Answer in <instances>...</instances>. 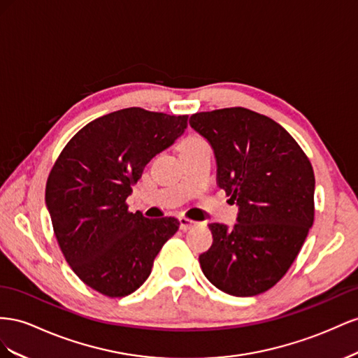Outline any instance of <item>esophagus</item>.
Returning a JSON list of instances; mask_svg holds the SVG:
<instances>
[{
	"instance_id": "34e87169",
	"label": "esophagus",
	"mask_w": 358,
	"mask_h": 358,
	"mask_svg": "<svg viewBox=\"0 0 358 358\" xmlns=\"http://www.w3.org/2000/svg\"><path fill=\"white\" fill-rule=\"evenodd\" d=\"M178 222H180V228H181L182 231H187V229H190L192 227H195V224H196L195 220H190V219H187V217H185V216H181V217L178 219Z\"/></svg>"
}]
</instances>
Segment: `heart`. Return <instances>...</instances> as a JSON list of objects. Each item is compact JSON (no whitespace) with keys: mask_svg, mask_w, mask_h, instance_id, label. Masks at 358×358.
Segmentation results:
<instances>
[{"mask_svg":"<svg viewBox=\"0 0 358 358\" xmlns=\"http://www.w3.org/2000/svg\"><path fill=\"white\" fill-rule=\"evenodd\" d=\"M206 144H207V142L203 141L201 136L192 135V136H187L185 141H181L180 151H182V150H190V148H196V147L206 145Z\"/></svg>","mask_w":358,"mask_h":358,"instance_id":"heart-1","label":"heart"}]
</instances>
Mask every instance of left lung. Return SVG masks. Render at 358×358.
<instances>
[{
    "mask_svg": "<svg viewBox=\"0 0 358 358\" xmlns=\"http://www.w3.org/2000/svg\"><path fill=\"white\" fill-rule=\"evenodd\" d=\"M189 122L211 144L217 185L238 206L234 228L208 224L202 273L236 297L265 292L287 274L313 224L310 160L280 124L246 108L198 112Z\"/></svg>",
    "mask_w": 358,
    "mask_h": 358,
    "instance_id": "left-lung-1",
    "label": "left lung"
}]
</instances>
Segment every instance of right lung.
Returning a JSON list of instances; mask_svg holds the SVG:
<instances>
[{"label":"right lung","instance_id":"obj_1","mask_svg":"<svg viewBox=\"0 0 358 358\" xmlns=\"http://www.w3.org/2000/svg\"><path fill=\"white\" fill-rule=\"evenodd\" d=\"M187 115L142 108L88 122L59 152L46 182L58 246L78 278L110 299L135 292L180 222L147 219L126 203L147 163L173 144Z\"/></svg>","mask_w":358,"mask_h":358}]
</instances>
